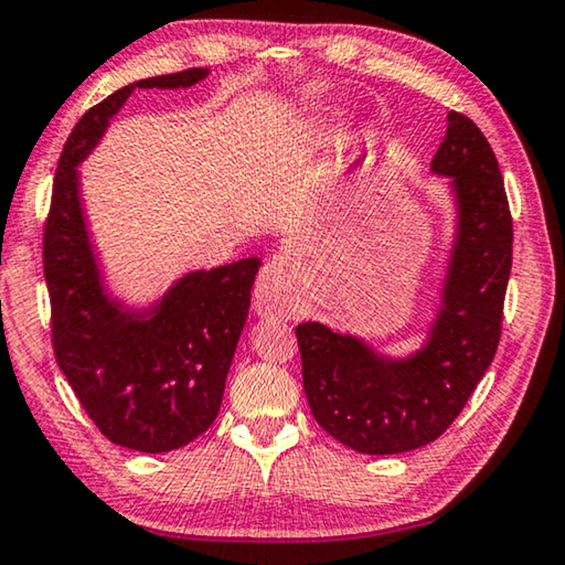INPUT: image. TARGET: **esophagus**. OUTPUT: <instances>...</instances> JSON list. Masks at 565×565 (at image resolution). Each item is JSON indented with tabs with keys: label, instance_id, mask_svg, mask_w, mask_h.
Here are the masks:
<instances>
[{
	"label": "esophagus",
	"instance_id": "34e87169",
	"mask_svg": "<svg viewBox=\"0 0 565 565\" xmlns=\"http://www.w3.org/2000/svg\"><path fill=\"white\" fill-rule=\"evenodd\" d=\"M253 305L255 312L263 315V318H270V315H280V318H288L295 308V295L288 270L280 260H270L263 265V270L257 273L255 280V292H253Z\"/></svg>",
	"mask_w": 565,
	"mask_h": 565
}]
</instances>
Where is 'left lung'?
I'll return each instance as SVG.
<instances>
[{"label": "left lung", "instance_id": "8db88e82", "mask_svg": "<svg viewBox=\"0 0 565 565\" xmlns=\"http://www.w3.org/2000/svg\"><path fill=\"white\" fill-rule=\"evenodd\" d=\"M447 121L431 171L451 183L457 237L424 348L392 360L320 322L295 330L312 417L360 454H402L441 437L499 348L513 245L507 188L479 126L459 111Z\"/></svg>", "mask_w": 565, "mask_h": 565}]
</instances>
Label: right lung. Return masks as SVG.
I'll return each mask as SVG.
<instances>
[{
    "label": "right lung",
    "instance_id": "right-lung-1",
    "mask_svg": "<svg viewBox=\"0 0 565 565\" xmlns=\"http://www.w3.org/2000/svg\"><path fill=\"white\" fill-rule=\"evenodd\" d=\"M205 76L207 68H185L141 78L88 108L58 156L44 225L58 367L108 441L146 454L181 449L215 422L260 260L188 273L153 308H124L104 290L76 166L134 88H188Z\"/></svg>",
    "mask_w": 565,
    "mask_h": 565
}]
</instances>
